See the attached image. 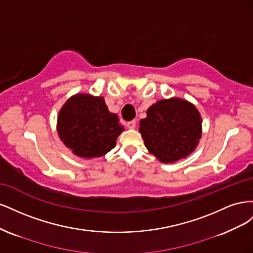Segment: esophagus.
<instances>
[{
	"label": "esophagus",
	"instance_id": "esophagus-1",
	"mask_svg": "<svg viewBox=\"0 0 253 253\" xmlns=\"http://www.w3.org/2000/svg\"><path fill=\"white\" fill-rule=\"evenodd\" d=\"M126 126L128 127V128H134L135 126H136V121L135 120H132V121H128L127 124H126Z\"/></svg>",
	"mask_w": 253,
	"mask_h": 253
}]
</instances>
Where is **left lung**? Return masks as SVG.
I'll return each instance as SVG.
<instances>
[{
    "mask_svg": "<svg viewBox=\"0 0 253 253\" xmlns=\"http://www.w3.org/2000/svg\"><path fill=\"white\" fill-rule=\"evenodd\" d=\"M202 116L186 99L172 97L152 104L140 120L145 148L159 162L173 164L195 151L202 137Z\"/></svg>",
    "mask_w": 253,
    "mask_h": 253,
    "instance_id": "1",
    "label": "left lung"
}]
</instances>
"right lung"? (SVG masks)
<instances>
[{"instance_id": "add662e5", "label": "right lung", "mask_w": 253, "mask_h": 253, "mask_svg": "<svg viewBox=\"0 0 253 253\" xmlns=\"http://www.w3.org/2000/svg\"><path fill=\"white\" fill-rule=\"evenodd\" d=\"M124 131L118 116L109 111L101 96L76 94L67 99L58 114L59 138L80 158L105 155L115 148Z\"/></svg>"}]
</instances>
